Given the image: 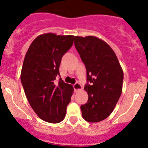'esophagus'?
Wrapping results in <instances>:
<instances>
[{
	"label": "esophagus",
	"mask_w": 148,
	"mask_h": 148,
	"mask_svg": "<svg viewBox=\"0 0 148 148\" xmlns=\"http://www.w3.org/2000/svg\"><path fill=\"white\" fill-rule=\"evenodd\" d=\"M73 87H74L75 90L76 92H79V91L82 90V85L78 82L75 84L73 85Z\"/></svg>",
	"instance_id": "1"
}]
</instances>
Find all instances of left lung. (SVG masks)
<instances>
[{"label":"left lung","mask_w":148,"mask_h":148,"mask_svg":"<svg viewBox=\"0 0 148 148\" xmlns=\"http://www.w3.org/2000/svg\"><path fill=\"white\" fill-rule=\"evenodd\" d=\"M75 46L86 69L88 99L82 105L86 121L99 122L112 112L122 92L123 72L108 44L95 36H75ZM90 83V84H88Z\"/></svg>","instance_id":"1"}]
</instances>
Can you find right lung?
Returning <instances> with one entry per match:
<instances>
[{
    "label": "right lung",
    "instance_id": "add662e5",
    "mask_svg": "<svg viewBox=\"0 0 148 148\" xmlns=\"http://www.w3.org/2000/svg\"><path fill=\"white\" fill-rule=\"evenodd\" d=\"M73 36L47 33L38 36L29 47L22 68L21 79L33 110L43 121L57 123L65 117L73 92L72 85L60 75L62 58L73 43Z\"/></svg>",
    "mask_w": 148,
    "mask_h": 148
}]
</instances>
